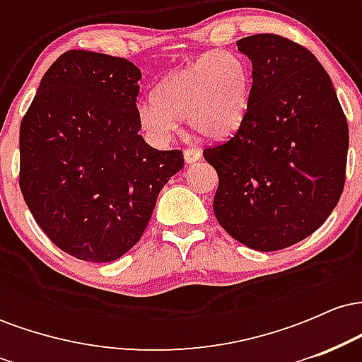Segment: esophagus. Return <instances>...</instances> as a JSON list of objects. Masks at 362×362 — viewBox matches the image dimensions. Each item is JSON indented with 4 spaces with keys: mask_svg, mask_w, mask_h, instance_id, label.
<instances>
[{
    "mask_svg": "<svg viewBox=\"0 0 362 362\" xmlns=\"http://www.w3.org/2000/svg\"><path fill=\"white\" fill-rule=\"evenodd\" d=\"M184 158H185L187 163L192 165V163H195V161L201 160L202 153H201V149H197V148H187L184 151Z\"/></svg>",
    "mask_w": 362,
    "mask_h": 362,
    "instance_id": "34e87169",
    "label": "esophagus"
}]
</instances>
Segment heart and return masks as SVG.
Listing matches in <instances>:
<instances>
[{"label": "heart", "instance_id": "heart-1", "mask_svg": "<svg viewBox=\"0 0 362 362\" xmlns=\"http://www.w3.org/2000/svg\"><path fill=\"white\" fill-rule=\"evenodd\" d=\"M252 73L233 51L218 49L185 68L172 71L156 85L153 98L139 102L138 120L148 138L167 144L180 120L204 139L235 134L248 114Z\"/></svg>", "mask_w": 362, "mask_h": 362}]
</instances>
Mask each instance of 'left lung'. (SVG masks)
Returning <instances> with one entry per match:
<instances>
[{
	"mask_svg": "<svg viewBox=\"0 0 362 362\" xmlns=\"http://www.w3.org/2000/svg\"><path fill=\"white\" fill-rule=\"evenodd\" d=\"M252 61L248 114L204 158L219 177L213 209L240 243L274 252L317 231L346 182L349 127L323 66L276 34L240 39Z\"/></svg>",
	"mask_w": 362,
	"mask_h": 362,
	"instance_id": "left-lung-1",
	"label": "left lung"
}]
</instances>
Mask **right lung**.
Masks as SVG:
<instances>
[{"instance_id": "add662e5", "label": "right lung", "mask_w": 362, "mask_h": 362, "mask_svg": "<svg viewBox=\"0 0 362 362\" xmlns=\"http://www.w3.org/2000/svg\"><path fill=\"white\" fill-rule=\"evenodd\" d=\"M141 71L124 57L68 51L40 80L20 126V189L62 252L117 260L146 230L165 184L184 168L178 149L139 134Z\"/></svg>"}]
</instances>
